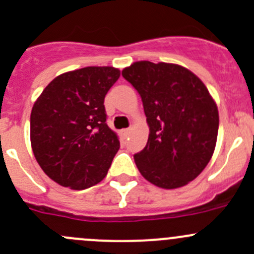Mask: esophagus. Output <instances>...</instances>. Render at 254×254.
<instances>
[{"instance_id": "34e87169", "label": "esophagus", "mask_w": 254, "mask_h": 254, "mask_svg": "<svg viewBox=\"0 0 254 254\" xmlns=\"http://www.w3.org/2000/svg\"><path fill=\"white\" fill-rule=\"evenodd\" d=\"M129 134H130V129H123L122 130V136L123 138H127V136H129Z\"/></svg>"}]
</instances>
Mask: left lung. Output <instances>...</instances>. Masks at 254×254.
I'll return each mask as SVG.
<instances>
[{
  "mask_svg": "<svg viewBox=\"0 0 254 254\" xmlns=\"http://www.w3.org/2000/svg\"><path fill=\"white\" fill-rule=\"evenodd\" d=\"M122 73L140 94L149 127L146 146L134 155L139 172L159 188L187 186L214 153V99L195 73L177 64L136 61Z\"/></svg>",
  "mask_w": 254,
  "mask_h": 254,
  "instance_id": "1",
  "label": "left lung"
}]
</instances>
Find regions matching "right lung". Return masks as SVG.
<instances>
[{
  "mask_svg": "<svg viewBox=\"0 0 254 254\" xmlns=\"http://www.w3.org/2000/svg\"><path fill=\"white\" fill-rule=\"evenodd\" d=\"M113 66L61 73L44 89L31 111L32 151L45 174L81 190L100 183L120 148L106 124L104 99L119 79Z\"/></svg>",
  "mask_w": 254,
  "mask_h": 254,
  "instance_id": "right-lung-1",
  "label": "right lung"
}]
</instances>
